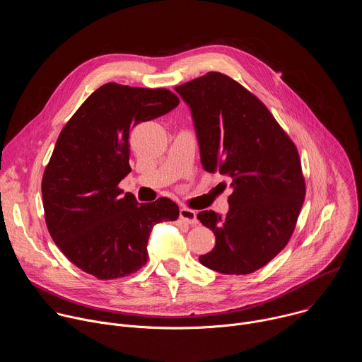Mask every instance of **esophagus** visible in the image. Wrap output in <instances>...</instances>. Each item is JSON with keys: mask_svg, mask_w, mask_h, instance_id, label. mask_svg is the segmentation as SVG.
<instances>
[{"mask_svg": "<svg viewBox=\"0 0 362 362\" xmlns=\"http://www.w3.org/2000/svg\"><path fill=\"white\" fill-rule=\"evenodd\" d=\"M179 218L180 221H183L187 225H196L197 223V218H196V212L189 209V208H182L179 211Z\"/></svg>", "mask_w": 362, "mask_h": 362, "instance_id": "esophagus-1", "label": "esophagus"}]
</instances>
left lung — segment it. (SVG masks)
Masks as SVG:
<instances>
[{
	"instance_id": "left-lung-1",
	"label": "left lung",
	"mask_w": 362,
	"mask_h": 362,
	"mask_svg": "<svg viewBox=\"0 0 362 362\" xmlns=\"http://www.w3.org/2000/svg\"><path fill=\"white\" fill-rule=\"evenodd\" d=\"M175 90L190 109L203 169L229 176L233 189L225 216L197 214L216 236L199 261L226 275L252 274L286 246L295 229L305 197L298 150L264 103L222 73Z\"/></svg>"
}]
</instances>
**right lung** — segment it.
<instances>
[{"mask_svg": "<svg viewBox=\"0 0 362 362\" xmlns=\"http://www.w3.org/2000/svg\"><path fill=\"white\" fill-rule=\"evenodd\" d=\"M177 105L166 88L107 83L62 130L42 176L44 215L54 243L81 271L98 279L134 274L147 262L153 226L179 218L168 197L139 203L119 189L132 172V129Z\"/></svg>", "mask_w": 362, "mask_h": 362, "instance_id": "add662e5", "label": "right lung"}]
</instances>
